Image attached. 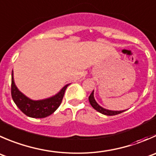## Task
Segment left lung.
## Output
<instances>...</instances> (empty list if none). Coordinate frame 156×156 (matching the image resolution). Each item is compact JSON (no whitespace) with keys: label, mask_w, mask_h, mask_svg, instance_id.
<instances>
[{"label":"left lung","mask_w":156,"mask_h":156,"mask_svg":"<svg viewBox=\"0 0 156 156\" xmlns=\"http://www.w3.org/2000/svg\"><path fill=\"white\" fill-rule=\"evenodd\" d=\"M88 99H89V102H90V105L92 106V107H93L94 109H95L97 111L99 112V113H102V114L107 115V116H114V115L119 114V113H121L125 111V110H120V111H116V110H115L114 111V110H107V109L105 108H103V107H101V106L96 102V101H95L94 97V90L91 92L90 96H89Z\"/></svg>","instance_id":"1"}]
</instances>
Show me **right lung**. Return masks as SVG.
I'll use <instances>...</instances> for the list:
<instances>
[{
	"label": "right lung",
	"instance_id": "right-lung-1",
	"mask_svg": "<svg viewBox=\"0 0 156 156\" xmlns=\"http://www.w3.org/2000/svg\"><path fill=\"white\" fill-rule=\"evenodd\" d=\"M68 86L69 84H66L58 94L51 98L33 101L27 98L18 90L14 83L13 73L12 71L11 96L13 102L24 114L33 118H44L53 113L61 104Z\"/></svg>",
	"mask_w": 156,
	"mask_h": 156
}]
</instances>
